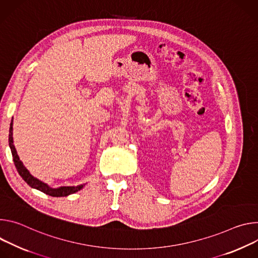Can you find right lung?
<instances>
[{
  "label": "right lung",
  "mask_w": 258,
  "mask_h": 258,
  "mask_svg": "<svg viewBox=\"0 0 258 258\" xmlns=\"http://www.w3.org/2000/svg\"><path fill=\"white\" fill-rule=\"evenodd\" d=\"M9 147L11 149V153H12V157H13V162L14 165L18 171L19 175L22 177V179L30 185L33 188L39 189L41 191H43L46 195H49L51 197H67L69 195L75 194L78 190L82 189L84 187L85 184H80L77 186H60V187H56L53 188L51 186H49L47 183L39 180L38 178L34 177L31 173L30 171H28L23 163L19 160V157L17 155V152L15 150V147L13 145V121L10 124V129H9Z\"/></svg>",
  "instance_id": "add662e5"
}]
</instances>
